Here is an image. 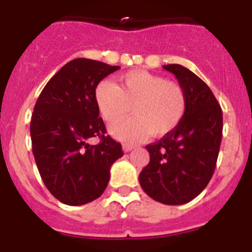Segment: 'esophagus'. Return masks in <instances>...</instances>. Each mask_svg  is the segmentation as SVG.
<instances>
[{
	"label": "esophagus",
	"mask_w": 252,
	"mask_h": 252,
	"mask_svg": "<svg viewBox=\"0 0 252 252\" xmlns=\"http://www.w3.org/2000/svg\"><path fill=\"white\" fill-rule=\"evenodd\" d=\"M133 148H135V146L130 145V144H124V145H122V150H124L125 153H128V151L132 150Z\"/></svg>",
	"instance_id": "obj_1"
}]
</instances>
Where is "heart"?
Instances as JSON below:
<instances>
[{
	"label": "heart",
	"instance_id": "1",
	"mask_svg": "<svg viewBox=\"0 0 252 252\" xmlns=\"http://www.w3.org/2000/svg\"><path fill=\"white\" fill-rule=\"evenodd\" d=\"M95 104L107 122L133 116L111 126V133L121 141L135 142L148 135L162 136L174 130L187 111L186 91L177 82L145 70H131L117 83L103 81L95 87Z\"/></svg>",
	"mask_w": 252,
	"mask_h": 252
}]
</instances>
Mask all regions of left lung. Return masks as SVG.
<instances>
[{
    "mask_svg": "<svg viewBox=\"0 0 252 252\" xmlns=\"http://www.w3.org/2000/svg\"><path fill=\"white\" fill-rule=\"evenodd\" d=\"M162 68L173 73L187 94V111L177 127L146 146L150 161L139 182L144 192L162 204L188 203L209 183L222 140V110L201 78L179 64Z\"/></svg>",
    "mask_w": 252,
    "mask_h": 252,
    "instance_id": "8db88e82",
    "label": "left lung"
}]
</instances>
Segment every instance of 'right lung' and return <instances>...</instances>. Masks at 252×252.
Here are the masks:
<instances>
[{
	"label": "right lung",
	"mask_w": 252,
	"mask_h": 252,
	"mask_svg": "<svg viewBox=\"0 0 252 252\" xmlns=\"http://www.w3.org/2000/svg\"><path fill=\"white\" fill-rule=\"evenodd\" d=\"M98 60L78 58L46 83L31 117L32 154L49 192L62 203L82 206L101 197L121 144L104 136L106 126L94 99L99 82L119 70ZM101 142L91 146L89 140Z\"/></svg>",
	"instance_id": "1"
}]
</instances>
